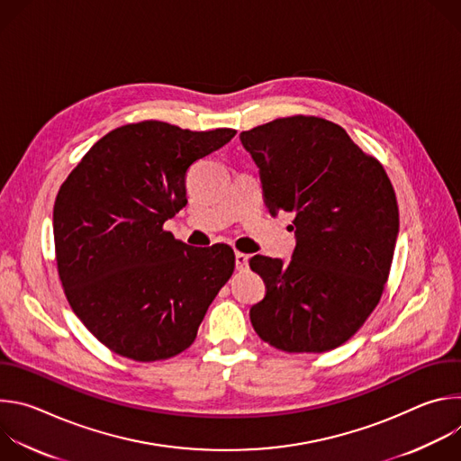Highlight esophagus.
<instances>
[{"mask_svg":"<svg viewBox=\"0 0 461 461\" xmlns=\"http://www.w3.org/2000/svg\"><path fill=\"white\" fill-rule=\"evenodd\" d=\"M248 260H249V257L246 253H240V251L235 253V267L239 272L248 270Z\"/></svg>","mask_w":461,"mask_h":461,"instance_id":"esophagus-1","label":"esophagus"}]
</instances>
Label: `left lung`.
Here are the masks:
<instances>
[{
	"label": "left lung",
	"mask_w": 461,
	"mask_h": 461,
	"mask_svg": "<svg viewBox=\"0 0 461 461\" xmlns=\"http://www.w3.org/2000/svg\"><path fill=\"white\" fill-rule=\"evenodd\" d=\"M272 215L294 213L290 262L255 255L267 285L249 308L257 336L285 352L347 343L377 306L400 231L396 193L377 158L319 116H286L242 131Z\"/></svg>",
	"instance_id": "left-lung-1"
}]
</instances>
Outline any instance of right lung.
<instances>
[{"label":"right lung","mask_w":461,"mask_h":461,"mask_svg":"<svg viewBox=\"0 0 461 461\" xmlns=\"http://www.w3.org/2000/svg\"><path fill=\"white\" fill-rule=\"evenodd\" d=\"M237 131L158 120L113 129L59 185L58 276L73 312L109 350L151 363L184 352L228 283V244L187 246L164 230L185 204V173Z\"/></svg>","instance_id":"1"}]
</instances>
